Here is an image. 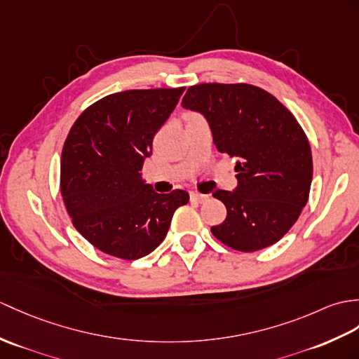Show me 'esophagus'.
<instances>
[{"instance_id": "esophagus-1", "label": "esophagus", "mask_w": 359, "mask_h": 359, "mask_svg": "<svg viewBox=\"0 0 359 359\" xmlns=\"http://www.w3.org/2000/svg\"><path fill=\"white\" fill-rule=\"evenodd\" d=\"M210 198V194H200V193H191V202H196V203H203L205 200Z\"/></svg>"}]
</instances>
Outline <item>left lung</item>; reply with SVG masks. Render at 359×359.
Instances as JSON below:
<instances>
[{"instance_id":"1","label":"left lung","mask_w":359,"mask_h":359,"mask_svg":"<svg viewBox=\"0 0 359 359\" xmlns=\"http://www.w3.org/2000/svg\"><path fill=\"white\" fill-rule=\"evenodd\" d=\"M182 105L205 116L220 153L238 157L237 188L212 194L226 206L212 236L240 252L277 243L309 200L312 151L302 125L277 97L243 82L193 86Z\"/></svg>"}]
</instances>
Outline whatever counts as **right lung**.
I'll use <instances>...</instances> for the list:
<instances>
[{
  "label": "right lung",
  "mask_w": 359,
  "mask_h": 359,
  "mask_svg": "<svg viewBox=\"0 0 359 359\" xmlns=\"http://www.w3.org/2000/svg\"><path fill=\"white\" fill-rule=\"evenodd\" d=\"M185 87L127 90L87 107L65 139L61 194L73 226L99 251L137 260L159 246L189 194L142 180L153 139Z\"/></svg>",
  "instance_id": "right-lung-1"
}]
</instances>
